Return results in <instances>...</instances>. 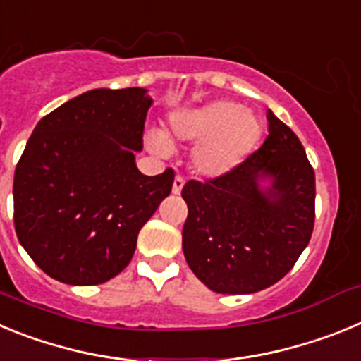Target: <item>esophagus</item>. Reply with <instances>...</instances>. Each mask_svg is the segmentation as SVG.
Segmentation results:
<instances>
[{"label":"esophagus","instance_id":"esophagus-1","mask_svg":"<svg viewBox=\"0 0 361 361\" xmlns=\"http://www.w3.org/2000/svg\"><path fill=\"white\" fill-rule=\"evenodd\" d=\"M183 188H184V178L180 177V175H177L173 180V186H171V191H173L175 195H178V193L183 191Z\"/></svg>","mask_w":361,"mask_h":361}]
</instances>
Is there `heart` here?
Wrapping results in <instances>:
<instances>
[{
    "label": "heart",
    "mask_w": 361,
    "mask_h": 361,
    "mask_svg": "<svg viewBox=\"0 0 361 361\" xmlns=\"http://www.w3.org/2000/svg\"><path fill=\"white\" fill-rule=\"evenodd\" d=\"M168 135L171 141L199 145L193 152V168L204 177L215 178L250 157L262 137V121L242 104L213 101L173 114ZM170 139L159 130L146 133L148 148L161 157L171 153Z\"/></svg>",
    "instance_id": "b5f03b06"
}]
</instances>
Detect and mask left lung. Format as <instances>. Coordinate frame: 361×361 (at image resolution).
<instances>
[{
  "label": "left lung",
  "instance_id": "1",
  "mask_svg": "<svg viewBox=\"0 0 361 361\" xmlns=\"http://www.w3.org/2000/svg\"><path fill=\"white\" fill-rule=\"evenodd\" d=\"M269 135L235 170L183 188V251L197 279L251 295L288 275L314 228V171L288 124L267 110Z\"/></svg>",
  "mask_w": 361,
  "mask_h": 361
}]
</instances>
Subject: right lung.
I'll use <instances>...</instances> for the list:
<instances>
[{"mask_svg": "<svg viewBox=\"0 0 361 361\" xmlns=\"http://www.w3.org/2000/svg\"><path fill=\"white\" fill-rule=\"evenodd\" d=\"M146 88H95L37 123L14 173L19 244L41 269L68 286H97L119 275L137 235L170 195L173 170H137Z\"/></svg>", "mask_w": 361, "mask_h": 361, "instance_id": "right-lung-1", "label": "right lung"}]
</instances>
